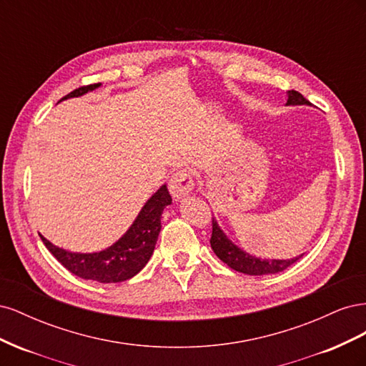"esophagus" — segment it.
Segmentation results:
<instances>
[{
	"mask_svg": "<svg viewBox=\"0 0 366 366\" xmlns=\"http://www.w3.org/2000/svg\"><path fill=\"white\" fill-rule=\"evenodd\" d=\"M194 189V177L191 171L179 169L169 182V192L174 197V200H180V198L189 195Z\"/></svg>",
	"mask_w": 366,
	"mask_h": 366,
	"instance_id": "34e87169",
	"label": "esophagus"
}]
</instances>
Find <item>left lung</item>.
Returning <instances> with one entry per match:
<instances>
[{
    "instance_id": "obj_1",
    "label": "left lung",
    "mask_w": 366,
    "mask_h": 366,
    "mask_svg": "<svg viewBox=\"0 0 366 366\" xmlns=\"http://www.w3.org/2000/svg\"><path fill=\"white\" fill-rule=\"evenodd\" d=\"M287 105H310L307 99L295 90L289 92V99H287ZM210 247L215 252L217 257L227 264L230 269L237 272L246 273V274H273L285 270L295 264L302 254L293 258V259H259L254 258L252 254L242 252L232 242L217 224V221L212 218V237H210Z\"/></svg>"
}]
</instances>
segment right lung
I'll use <instances>...</instances> for the list:
<instances>
[{"label":"right lung","mask_w":366,"mask_h":366,"mask_svg":"<svg viewBox=\"0 0 366 366\" xmlns=\"http://www.w3.org/2000/svg\"><path fill=\"white\" fill-rule=\"evenodd\" d=\"M99 85L101 84L76 88L67 96H64L62 101L67 97L82 96L94 90ZM171 202L172 198L168 187L163 184L143 206L127 234L116 244L99 253H71L53 246L42 235L39 237L53 257L73 274L79 276L82 280L102 284L122 282L137 274L149 261L162 229V212L166 206L171 204Z\"/></svg>","instance_id":"right-lung-1"}]
</instances>
